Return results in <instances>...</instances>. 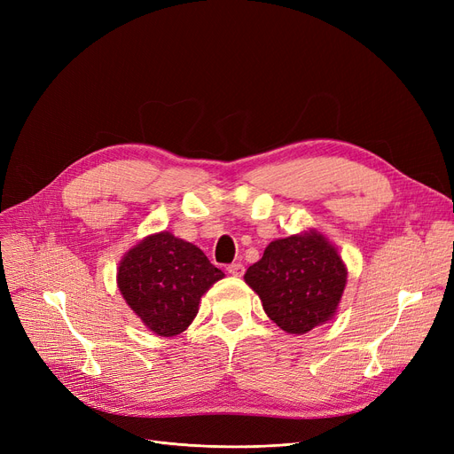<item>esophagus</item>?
I'll use <instances>...</instances> for the list:
<instances>
[{"label":"esophagus","mask_w":454,"mask_h":454,"mask_svg":"<svg viewBox=\"0 0 454 454\" xmlns=\"http://www.w3.org/2000/svg\"><path fill=\"white\" fill-rule=\"evenodd\" d=\"M227 272L232 274V277H242V274H244V265L242 263H231L227 267Z\"/></svg>","instance_id":"1"}]
</instances>
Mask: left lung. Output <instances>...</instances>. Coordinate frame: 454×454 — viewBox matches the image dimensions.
I'll return each instance as SVG.
<instances>
[{"instance_id":"left-lung-1","label":"left lung","mask_w":454,"mask_h":454,"mask_svg":"<svg viewBox=\"0 0 454 454\" xmlns=\"http://www.w3.org/2000/svg\"><path fill=\"white\" fill-rule=\"evenodd\" d=\"M347 278L335 244L316 229L272 240L244 274L269 318L292 335H303L333 318Z\"/></svg>"}]
</instances>
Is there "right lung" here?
<instances>
[{
    "label": "right lung",
    "mask_w": 454,
    "mask_h": 454,
    "mask_svg": "<svg viewBox=\"0 0 454 454\" xmlns=\"http://www.w3.org/2000/svg\"><path fill=\"white\" fill-rule=\"evenodd\" d=\"M223 277L195 244L160 231L122 255L117 287L149 332L176 337L195 320L200 297Z\"/></svg>",
    "instance_id": "1"
}]
</instances>
